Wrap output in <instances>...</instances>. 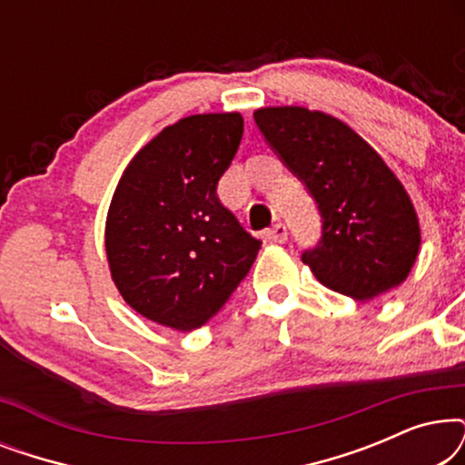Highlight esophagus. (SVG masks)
<instances>
[{"instance_id":"34e87169","label":"esophagus","mask_w":465,"mask_h":465,"mask_svg":"<svg viewBox=\"0 0 465 465\" xmlns=\"http://www.w3.org/2000/svg\"><path fill=\"white\" fill-rule=\"evenodd\" d=\"M264 237L272 241V243H285V241H288V228H285V224H275L266 231Z\"/></svg>"}]
</instances>
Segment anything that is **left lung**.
I'll return each instance as SVG.
<instances>
[{"label": "left lung", "instance_id": "1", "mask_svg": "<svg viewBox=\"0 0 465 465\" xmlns=\"http://www.w3.org/2000/svg\"><path fill=\"white\" fill-rule=\"evenodd\" d=\"M253 120L320 209L322 239L302 253L317 282L353 301L398 288L421 231L411 196L377 150L342 120L307 107H260Z\"/></svg>", "mask_w": 465, "mask_h": 465}]
</instances>
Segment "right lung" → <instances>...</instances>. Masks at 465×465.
I'll return each instance as SVG.
<instances>
[{
  "mask_svg": "<svg viewBox=\"0 0 465 465\" xmlns=\"http://www.w3.org/2000/svg\"><path fill=\"white\" fill-rule=\"evenodd\" d=\"M241 137L239 112L177 120L133 156L112 196V279L129 307L161 326L190 332L207 323L258 256L262 241L215 194Z\"/></svg>",
  "mask_w": 465,
  "mask_h": 465,
  "instance_id": "add662e5",
  "label": "right lung"
}]
</instances>
